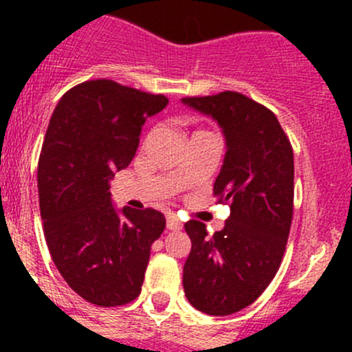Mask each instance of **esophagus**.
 Returning a JSON list of instances; mask_svg holds the SVG:
<instances>
[{
  "label": "esophagus",
  "mask_w": 352,
  "mask_h": 352,
  "mask_svg": "<svg viewBox=\"0 0 352 352\" xmlns=\"http://www.w3.org/2000/svg\"><path fill=\"white\" fill-rule=\"evenodd\" d=\"M166 228H168V230H180V228H182V223H180V219L177 218L175 214H168V216H166Z\"/></svg>",
  "instance_id": "1"
}]
</instances>
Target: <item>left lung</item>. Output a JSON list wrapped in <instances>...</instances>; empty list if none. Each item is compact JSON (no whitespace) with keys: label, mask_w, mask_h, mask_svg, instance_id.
<instances>
[{"label":"left lung","mask_w":352,"mask_h":352,"mask_svg":"<svg viewBox=\"0 0 352 352\" xmlns=\"http://www.w3.org/2000/svg\"><path fill=\"white\" fill-rule=\"evenodd\" d=\"M182 102L218 120L228 148L212 194L230 216L212 235L197 219L186 223L192 247L184 265L189 303L221 317L254 303L281 265L293 221V146L274 112L239 91Z\"/></svg>","instance_id":"left-lung-1"}]
</instances>
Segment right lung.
Instances as JSON below:
<instances>
[{"mask_svg":"<svg viewBox=\"0 0 352 352\" xmlns=\"http://www.w3.org/2000/svg\"><path fill=\"white\" fill-rule=\"evenodd\" d=\"M165 95L88 80L67 90L49 120L37 184L45 242L65 281L83 300L120 307L141 293L151 245L165 216L110 202V179L126 168L146 117Z\"/></svg>","mask_w":352,"mask_h":352,"instance_id":"right-lung-1","label":"right lung"}]
</instances>
